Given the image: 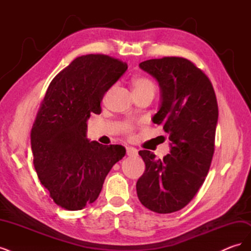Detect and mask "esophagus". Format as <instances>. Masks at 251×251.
Here are the masks:
<instances>
[{
	"label": "esophagus",
	"instance_id": "1",
	"mask_svg": "<svg viewBox=\"0 0 251 251\" xmlns=\"http://www.w3.org/2000/svg\"><path fill=\"white\" fill-rule=\"evenodd\" d=\"M126 155H127V156L133 157V156H137V155H138V151H137V150H136L135 148L126 147Z\"/></svg>",
	"mask_w": 251,
	"mask_h": 251
}]
</instances>
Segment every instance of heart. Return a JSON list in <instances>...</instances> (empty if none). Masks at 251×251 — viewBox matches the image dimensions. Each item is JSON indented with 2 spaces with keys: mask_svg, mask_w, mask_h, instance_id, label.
Segmentation results:
<instances>
[{
  "mask_svg": "<svg viewBox=\"0 0 251 251\" xmlns=\"http://www.w3.org/2000/svg\"><path fill=\"white\" fill-rule=\"evenodd\" d=\"M132 85H133V89H134L135 94L136 93H141V92H153L154 93L155 90H156L155 83L146 76L135 77L132 80ZM124 128H125L126 133L131 134L134 130V126L131 124H126Z\"/></svg>",
  "mask_w": 251,
  "mask_h": 251,
  "instance_id": "obj_1",
  "label": "heart"
}]
</instances>
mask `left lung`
<instances>
[{
  "label": "left lung",
  "instance_id": "8db88e82",
  "mask_svg": "<svg viewBox=\"0 0 251 251\" xmlns=\"http://www.w3.org/2000/svg\"><path fill=\"white\" fill-rule=\"evenodd\" d=\"M158 80L161 104L153 117L171 141L170 154L156 159L139 151L146 170L136 189L143 206L158 214L185 207L205 181L215 153L218 102L211 81L184 57L165 56L139 64Z\"/></svg>",
  "mask_w": 251,
  "mask_h": 251
}]
</instances>
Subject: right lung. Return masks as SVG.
<instances>
[{
	"instance_id": "obj_1",
	"label": "right lung",
	"mask_w": 251,
	"mask_h": 251,
	"mask_svg": "<svg viewBox=\"0 0 251 251\" xmlns=\"http://www.w3.org/2000/svg\"><path fill=\"white\" fill-rule=\"evenodd\" d=\"M127 69L104 54L75 58L52 79L30 134L33 165L58 206L79 210L93 203L112 166L126 155L121 146L86 137L91 114H100L105 92Z\"/></svg>"
}]
</instances>
